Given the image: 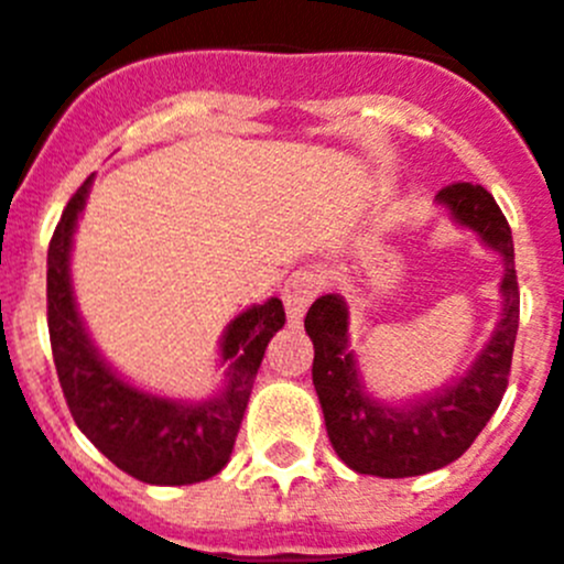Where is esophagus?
I'll return each mask as SVG.
<instances>
[{
  "mask_svg": "<svg viewBox=\"0 0 564 564\" xmlns=\"http://www.w3.org/2000/svg\"><path fill=\"white\" fill-rule=\"evenodd\" d=\"M323 286H325L323 272L312 270V267H300V270H294L292 275L286 278L281 294H283V306H286L289 317H292L294 323H297V319L303 317V312L312 306L314 297L323 292Z\"/></svg>",
  "mask_w": 564,
  "mask_h": 564,
  "instance_id": "34e87169",
  "label": "esophagus"
}]
</instances>
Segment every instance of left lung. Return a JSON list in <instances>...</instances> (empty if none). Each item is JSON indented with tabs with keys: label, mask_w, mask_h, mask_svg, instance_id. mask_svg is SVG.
<instances>
[{
	"label": "left lung",
	"mask_w": 564,
	"mask_h": 564,
	"mask_svg": "<svg viewBox=\"0 0 564 564\" xmlns=\"http://www.w3.org/2000/svg\"><path fill=\"white\" fill-rule=\"evenodd\" d=\"M436 199L503 256V317L465 378L406 409L372 401L347 345L345 300L325 294L306 314V334L314 341L312 378L330 445L350 470L367 476H423L459 459L496 414L512 372L520 292L507 217L484 186L454 183L442 188Z\"/></svg>",
	"instance_id": "obj_1"
}]
</instances>
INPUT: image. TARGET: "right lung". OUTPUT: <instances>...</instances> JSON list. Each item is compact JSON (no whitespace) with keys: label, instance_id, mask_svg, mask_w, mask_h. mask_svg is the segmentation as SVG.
Instances as JSON below:
<instances>
[{"label":"right lung","instance_id":"right-lung-1","mask_svg":"<svg viewBox=\"0 0 564 564\" xmlns=\"http://www.w3.org/2000/svg\"><path fill=\"white\" fill-rule=\"evenodd\" d=\"M91 181L86 177L72 194L46 252V325L66 406L77 429L128 476L170 487L205 481L228 465L267 345L286 323L283 303L272 297L228 325L223 339L228 387L219 398L186 406L124 383L83 330L68 278L72 234Z\"/></svg>","mask_w":564,"mask_h":564}]
</instances>
